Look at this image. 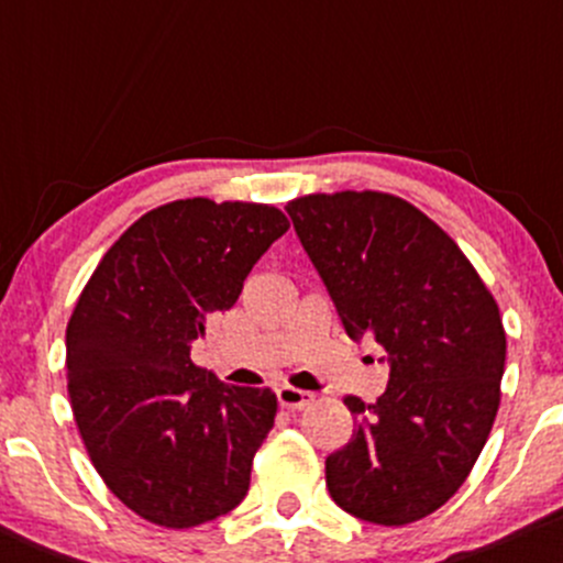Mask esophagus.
Instances as JSON below:
<instances>
[{"mask_svg": "<svg viewBox=\"0 0 563 563\" xmlns=\"http://www.w3.org/2000/svg\"><path fill=\"white\" fill-rule=\"evenodd\" d=\"M276 399H279L284 409H306L313 404V394L292 388V385H279V388H276Z\"/></svg>", "mask_w": 563, "mask_h": 563, "instance_id": "1", "label": "esophagus"}]
</instances>
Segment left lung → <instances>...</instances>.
I'll return each instance as SVG.
<instances>
[{
	"mask_svg": "<svg viewBox=\"0 0 563 563\" xmlns=\"http://www.w3.org/2000/svg\"><path fill=\"white\" fill-rule=\"evenodd\" d=\"M284 210L345 332L375 338L390 362L375 404L343 399L356 428L327 457V489L362 521L426 519L468 478L500 409L497 300L450 233L407 199L308 194Z\"/></svg>",
	"mask_w": 563,
	"mask_h": 563,
	"instance_id": "obj_1",
	"label": "left lung"
}]
</instances>
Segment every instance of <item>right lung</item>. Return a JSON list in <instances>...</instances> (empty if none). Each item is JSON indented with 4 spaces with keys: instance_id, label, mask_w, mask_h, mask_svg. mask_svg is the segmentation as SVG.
Returning <instances> with one entry per match:
<instances>
[{
    "instance_id": "right-lung-1",
    "label": "right lung",
    "mask_w": 563,
    "mask_h": 563,
    "mask_svg": "<svg viewBox=\"0 0 563 563\" xmlns=\"http://www.w3.org/2000/svg\"><path fill=\"white\" fill-rule=\"evenodd\" d=\"M287 229L274 205L169 201L137 218L81 289L66 327L71 412L95 471L145 521L191 529L247 495L276 394L218 380L191 343Z\"/></svg>"
}]
</instances>
